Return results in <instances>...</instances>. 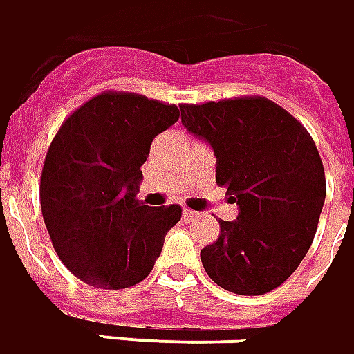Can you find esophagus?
<instances>
[{
	"label": "esophagus",
	"instance_id": "obj_1",
	"mask_svg": "<svg viewBox=\"0 0 354 354\" xmlns=\"http://www.w3.org/2000/svg\"><path fill=\"white\" fill-rule=\"evenodd\" d=\"M198 215H200V213L192 212V209H183V217H185V221H189V223L194 221Z\"/></svg>",
	"mask_w": 354,
	"mask_h": 354
}]
</instances>
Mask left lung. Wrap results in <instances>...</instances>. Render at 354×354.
<instances>
[{"label": "left lung", "instance_id": "obj_1", "mask_svg": "<svg viewBox=\"0 0 354 354\" xmlns=\"http://www.w3.org/2000/svg\"><path fill=\"white\" fill-rule=\"evenodd\" d=\"M183 125L212 145L215 179L240 207L200 252L213 282L238 295L284 284L309 252L326 198L324 165L299 120L265 97L179 104Z\"/></svg>", "mask_w": 354, "mask_h": 354}]
</instances>
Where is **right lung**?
<instances>
[{
	"label": "right lung",
	"instance_id": "right-lung-1",
	"mask_svg": "<svg viewBox=\"0 0 354 354\" xmlns=\"http://www.w3.org/2000/svg\"><path fill=\"white\" fill-rule=\"evenodd\" d=\"M179 120L169 102L104 91L62 122L39 179L53 248L85 284L124 290L149 277L181 205L137 198L150 145Z\"/></svg>",
	"mask_w": 354,
	"mask_h": 354
}]
</instances>
